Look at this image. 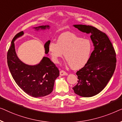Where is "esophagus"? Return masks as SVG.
Here are the masks:
<instances>
[{
    "label": "esophagus",
    "mask_w": 122,
    "mask_h": 122,
    "mask_svg": "<svg viewBox=\"0 0 122 122\" xmlns=\"http://www.w3.org/2000/svg\"><path fill=\"white\" fill-rule=\"evenodd\" d=\"M60 74L61 76H67L68 75V73L65 71H64L61 70V71L60 72Z\"/></svg>",
    "instance_id": "esophagus-1"
}]
</instances>
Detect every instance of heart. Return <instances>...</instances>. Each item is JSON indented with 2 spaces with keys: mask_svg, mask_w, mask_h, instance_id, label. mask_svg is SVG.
Masks as SVG:
<instances>
[{
  "mask_svg": "<svg viewBox=\"0 0 122 122\" xmlns=\"http://www.w3.org/2000/svg\"><path fill=\"white\" fill-rule=\"evenodd\" d=\"M48 49L55 63L60 62L65 54L69 66L74 70H79L89 61L94 45L89 39L66 32L58 37L57 43L51 41Z\"/></svg>",
  "mask_w": 122,
  "mask_h": 122,
  "instance_id": "obj_1",
  "label": "heart"
}]
</instances>
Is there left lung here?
I'll use <instances>...</instances> for the list:
<instances>
[{
    "mask_svg": "<svg viewBox=\"0 0 122 122\" xmlns=\"http://www.w3.org/2000/svg\"><path fill=\"white\" fill-rule=\"evenodd\" d=\"M81 32L90 33L94 49L88 63L76 73L78 83L72 89L82 97L97 95L105 88L116 66V54L107 36L95 27L73 25Z\"/></svg>",
    "mask_w": 122,
    "mask_h": 122,
    "instance_id": "obj_1",
    "label": "left lung"
}]
</instances>
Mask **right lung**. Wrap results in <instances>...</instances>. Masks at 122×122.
<instances>
[{
  "mask_svg": "<svg viewBox=\"0 0 122 122\" xmlns=\"http://www.w3.org/2000/svg\"><path fill=\"white\" fill-rule=\"evenodd\" d=\"M49 28V26H41L36 30ZM23 34L19 32L15 36L7 54V62L10 72L16 84L23 92L34 97H43L52 92L55 79L59 76V70L49 58L44 57L39 64L34 66L22 62L16 55L14 41ZM48 41L45 44V54L49 52Z\"/></svg>",
  "mask_w": 122,
  "mask_h": 122,
  "instance_id": "right-lung-1",
  "label": "right lung"
}]
</instances>
